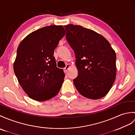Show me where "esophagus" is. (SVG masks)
Returning a JSON list of instances; mask_svg holds the SVG:
<instances>
[{
  "label": "esophagus",
  "mask_w": 135,
  "mask_h": 135,
  "mask_svg": "<svg viewBox=\"0 0 135 135\" xmlns=\"http://www.w3.org/2000/svg\"><path fill=\"white\" fill-rule=\"evenodd\" d=\"M70 65H69V64H67L66 65V66H65V67L64 68V71L65 73H67V72L68 70V69L70 68Z\"/></svg>",
  "instance_id": "obj_1"
}]
</instances>
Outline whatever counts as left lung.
Instances as JSON below:
<instances>
[{
  "mask_svg": "<svg viewBox=\"0 0 135 135\" xmlns=\"http://www.w3.org/2000/svg\"><path fill=\"white\" fill-rule=\"evenodd\" d=\"M74 50L78 76L74 84L81 95L97 99L105 96L116 76V55L105 37L79 25L64 26Z\"/></svg>",
  "mask_w": 135,
  "mask_h": 135,
  "instance_id": "1",
  "label": "left lung"
}]
</instances>
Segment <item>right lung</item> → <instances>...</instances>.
<instances>
[{
    "instance_id": "obj_1",
    "label": "right lung",
    "mask_w": 135,
    "mask_h": 135,
    "mask_svg": "<svg viewBox=\"0 0 135 135\" xmlns=\"http://www.w3.org/2000/svg\"><path fill=\"white\" fill-rule=\"evenodd\" d=\"M65 34L61 25L45 26L29 34L18 46L14 73L30 98L44 101L60 91L65 74L56 67L53 53Z\"/></svg>"
}]
</instances>
